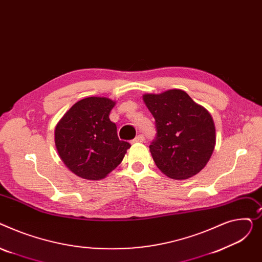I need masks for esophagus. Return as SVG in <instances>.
<instances>
[{
  "instance_id": "obj_1",
  "label": "esophagus",
  "mask_w": 262,
  "mask_h": 262,
  "mask_svg": "<svg viewBox=\"0 0 262 262\" xmlns=\"http://www.w3.org/2000/svg\"><path fill=\"white\" fill-rule=\"evenodd\" d=\"M144 140H145L144 135H143V134H140V135H137V136L134 138L133 143H142V142H144Z\"/></svg>"
}]
</instances>
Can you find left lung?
I'll use <instances>...</instances> for the list:
<instances>
[{
  "label": "left lung",
  "mask_w": 262,
  "mask_h": 262,
  "mask_svg": "<svg viewBox=\"0 0 262 262\" xmlns=\"http://www.w3.org/2000/svg\"><path fill=\"white\" fill-rule=\"evenodd\" d=\"M156 119L157 137L149 146L160 170L173 180L199 173L216 146V128L210 113L182 90L144 94Z\"/></svg>",
  "instance_id": "obj_1"
}]
</instances>
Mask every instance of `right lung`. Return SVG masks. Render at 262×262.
Returning <instances> with one entry per match:
<instances>
[{"mask_svg": "<svg viewBox=\"0 0 262 262\" xmlns=\"http://www.w3.org/2000/svg\"><path fill=\"white\" fill-rule=\"evenodd\" d=\"M115 101L86 97L77 101L55 128L58 155L81 179H104L121 163L131 145L119 141L116 125L109 118Z\"/></svg>", "mask_w": 262, "mask_h": 262, "instance_id": "1", "label": "right lung"}]
</instances>
